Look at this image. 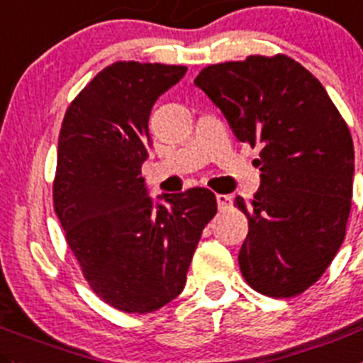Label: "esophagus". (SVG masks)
<instances>
[{"mask_svg":"<svg viewBox=\"0 0 363 363\" xmlns=\"http://www.w3.org/2000/svg\"><path fill=\"white\" fill-rule=\"evenodd\" d=\"M216 199H217V206H219V210H226L228 206L231 205V196L217 194Z\"/></svg>","mask_w":363,"mask_h":363,"instance_id":"obj_1","label":"esophagus"}]
</instances>
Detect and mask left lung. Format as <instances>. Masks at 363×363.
<instances>
[{"instance_id":"1","label":"left lung","mask_w":363,"mask_h":363,"mask_svg":"<svg viewBox=\"0 0 363 363\" xmlns=\"http://www.w3.org/2000/svg\"><path fill=\"white\" fill-rule=\"evenodd\" d=\"M194 84L237 139L260 147V191L246 213L239 265L251 289L292 298L324 274L346 235L353 196L350 128L315 76L287 55L206 65Z\"/></svg>"}]
</instances>
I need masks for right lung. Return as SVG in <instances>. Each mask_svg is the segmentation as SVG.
I'll return each instance as SVG.
<instances>
[{
    "mask_svg": "<svg viewBox=\"0 0 363 363\" xmlns=\"http://www.w3.org/2000/svg\"><path fill=\"white\" fill-rule=\"evenodd\" d=\"M185 65L113 62L65 110L53 205L89 287L106 305L150 313L184 291L216 194L196 187L153 205L140 167L158 96Z\"/></svg>",
    "mask_w": 363,
    "mask_h": 363,
    "instance_id": "1",
    "label": "right lung"
}]
</instances>
